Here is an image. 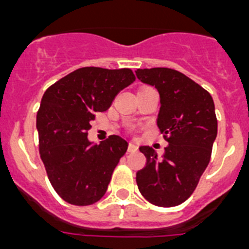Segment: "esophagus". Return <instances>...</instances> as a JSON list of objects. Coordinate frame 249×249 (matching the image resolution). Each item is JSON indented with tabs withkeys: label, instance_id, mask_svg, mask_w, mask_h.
Returning a JSON list of instances; mask_svg holds the SVG:
<instances>
[{
	"label": "esophagus",
	"instance_id": "obj_1",
	"mask_svg": "<svg viewBox=\"0 0 249 249\" xmlns=\"http://www.w3.org/2000/svg\"><path fill=\"white\" fill-rule=\"evenodd\" d=\"M138 147L136 146L135 143H129L128 144V152H131V153H133V152H137Z\"/></svg>",
	"mask_w": 249,
	"mask_h": 249
}]
</instances>
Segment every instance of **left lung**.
Returning a JSON list of instances; mask_svg holds the SVG:
<instances>
[{
	"mask_svg": "<svg viewBox=\"0 0 249 249\" xmlns=\"http://www.w3.org/2000/svg\"><path fill=\"white\" fill-rule=\"evenodd\" d=\"M136 76L160 93L157 126L168 142L162 157L152 147H140L147 162L136 175L138 190L155 206H178L192 195L210 163L217 137L214 103L198 83L172 68L137 70Z\"/></svg>",
	"mask_w": 249,
	"mask_h": 249,
	"instance_id": "8db88e82",
	"label": "left lung"
}]
</instances>
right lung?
Segmentation results:
<instances>
[{
	"label": "right lung",
	"instance_id": "add662e5",
	"mask_svg": "<svg viewBox=\"0 0 249 249\" xmlns=\"http://www.w3.org/2000/svg\"><path fill=\"white\" fill-rule=\"evenodd\" d=\"M135 80L129 68L83 67L46 89L36 120L39 155L63 201L89 206L105 196L128 143L113 135L94 144L87 138L89 129L94 113L107 111Z\"/></svg>",
	"mask_w": 249,
	"mask_h": 249
}]
</instances>
